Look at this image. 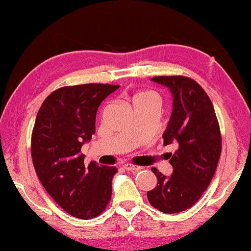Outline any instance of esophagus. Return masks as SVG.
Returning a JSON list of instances; mask_svg holds the SVG:
<instances>
[{"mask_svg":"<svg viewBox=\"0 0 251 251\" xmlns=\"http://www.w3.org/2000/svg\"><path fill=\"white\" fill-rule=\"evenodd\" d=\"M123 168H125L126 171H130V172H137L142 169L141 166H136V165H131V164H125L123 165Z\"/></svg>","mask_w":251,"mask_h":251,"instance_id":"esophagus-1","label":"esophagus"}]
</instances>
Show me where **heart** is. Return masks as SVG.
Masks as SVG:
<instances>
[{
	"label": "heart",
	"mask_w": 251,
	"mask_h": 251,
	"mask_svg": "<svg viewBox=\"0 0 251 251\" xmlns=\"http://www.w3.org/2000/svg\"><path fill=\"white\" fill-rule=\"evenodd\" d=\"M143 97H154V96H153V94H151V93H141V94H138V96H136L135 100L139 99V98H143Z\"/></svg>",
	"instance_id": "obj_1"
}]
</instances>
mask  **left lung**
Wrapping results in <instances>:
<instances>
[{"label":"left lung","mask_w":251,"mask_h":251,"mask_svg":"<svg viewBox=\"0 0 251 251\" xmlns=\"http://www.w3.org/2000/svg\"><path fill=\"white\" fill-rule=\"evenodd\" d=\"M151 80L168 87L173 97L162 138L164 145L175 144L177 150L169 153V176L152 168L158 184L148 191V200L161 212L178 213L193 206L212 180L221 153L220 129L209 96L194 79L158 76Z\"/></svg>","instance_id":"left-lung-1"}]
</instances>
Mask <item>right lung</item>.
<instances>
[{
    "mask_svg": "<svg viewBox=\"0 0 251 251\" xmlns=\"http://www.w3.org/2000/svg\"><path fill=\"white\" fill-rule=\"evenodd\" d=\"M119 87H61L46 98L35 118L31 148L39 180L62 209L79 219L99 216L112 197V180L118 169L96 161L85 167L80 150L96 132L100 103Z\"/></svg>",
    "mask_w": 251,
    "mask_h": 251,
    "instance_id": "1",
    "label": "right lung"
}]
</instances>
